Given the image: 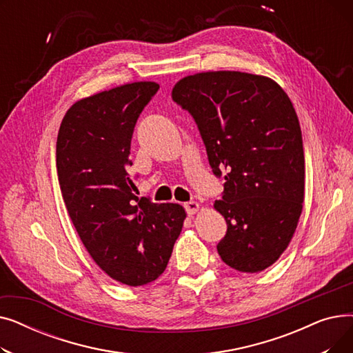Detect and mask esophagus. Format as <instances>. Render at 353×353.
I'll use <instances>...</instances> for the list:
<instances>
[{"mask_svg":"<svg viewBox=\"0 0 353 353\" xmlns=\"http://www.w3.org/2000/svg\"><path fill=\"white\" fill-rule=\"evenodd\" d=\"M184 208H186V212L192 216V214H194V213H197V212H199L200 205H199L197 201H188L186 205H184Z\"/></svg>","mask_w":353,"mask_h":353,"instance_id":"34e87169","label":"esophagus"}]
</instances>
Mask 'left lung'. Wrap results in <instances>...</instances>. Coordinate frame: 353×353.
<instances>
[{"instance_id":"obj_1","label":"left lung","mask_w":353,"mask_h":353,"mask_svg":"<svg viewBox=\"0 0 353 353\" xmlns=\"http://www.w3.org/2000/svg\"><path fill=\"white\" fill-rule=\"evenodd\" d=\"M173 100L193 116L209 163L223 177L214 209L228 223L217 252L228 266L257 273L289 246L305 199L298 114L274 80L206 71L179 80Z\"/></svg>"}]
</instances>
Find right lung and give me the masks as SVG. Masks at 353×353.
I'll list each match as a JSON object with an SVG mask.
<instances>
[{
	"label": "right lung",
	"mask_w": 353,
	"mask_h": 353,
	"mask_svg": "<svg viewBox=\"0 0 353 353\" xmlns=\"http://www.w3.org/2000/svg\"><path fill=\"white\" fill-rule=\"evenodd\" d=\"M159 90L137 81L74 103L57 136V174L65 208L99 268L127 286L164 272L186 219L177 203L137 197L127 169L134 125Z\"/></svg>",
	"instance_id": "add662e5"
}]
</instances>
